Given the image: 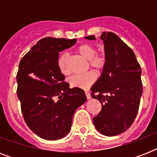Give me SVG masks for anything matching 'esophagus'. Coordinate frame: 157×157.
Returning <instances> with one entry per match:
<instances>
[{
    "label": "esophagus",
    "mask_w": 157,
    "mask_h": 157,
    "mask_svg": "<svg viewBox=\"0 0 157 157\" xmlns=\"http://www.w3.org/2000/svg\"><path fill=\"white\" fill-rule=\"evenodd\" d=\"M86 98H87V99H90L91 94L90 92H88V91H86Z\"/></svg>",
    "instance_id": "obj_1"
}]
</instances>
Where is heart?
<instances>
[{"instance_id":"b5f03b06","label":"heart","mask_w":157,"mask_h":157,"mask_svg":"<svg viewBox=\"0 0 157 157\" xmlns=\"http://www.w3.org/2000/svg\"><path fill=\"white\" fill-rule=\"evenodd\" d=\"M76 52L80 55L88 59L90 66L94 68L96 71H102L104 70L107 65V57L103 53H96V49L90 44H81L76 49ZM57 67L59 71L63 75L70 73L68 67V56L66 53L59 54L57 59ZM97 80V75L94 71H90L85 74L75 75L69 80V83L71 87L87 90L93 85Z\"/></svg>"}]
</instances>
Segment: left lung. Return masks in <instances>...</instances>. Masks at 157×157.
<instances>
[{"mask_svg": "<svg viewBox=\"0 0 157 157\" xmlns=\"http://www.w3.org/2000/svg\"><path fill=\"white\" fill-rule=\"evenodd\" d=\"M94 40V36H86ZM107 65L91 87V96L102 103L93 118L96 129L106 136H115L131 126L143 94L141 67L134 51L115 33H103Z\"/></svg>", "mask_w": 157, "mask_h": 157, "instance_id": "1", "label": "left lung"}]
</instances>
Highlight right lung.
I'll list each match as a JSON object with an SVG mask.
<instances>
[{"label": "right lung", "mask_w": 157, "mask_h": 157, "mask_svg": "<svg viewBox=\"0 0 157 157\" xmlns=\"http://www.w3.org/2000/svg\"><path fill=\"white\" fill-rule=\"evenodd\" d=\"M76 39L46 37L21 59L17 72V94L26 124L37 136L57 140L70 131L76 108L86 101L83 90L69 88L57 67L59 53Z\"/></svg>", "instance_id": "add662e5"}]
</instances>
